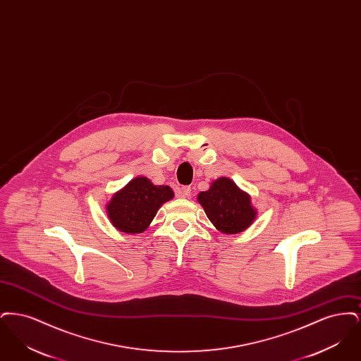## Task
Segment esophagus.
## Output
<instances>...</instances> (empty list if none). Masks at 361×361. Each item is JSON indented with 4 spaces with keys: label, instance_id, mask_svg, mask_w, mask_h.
<instances>
[{
    "label": "esophagus",
    "instance_id": "34e87169",
    "mask_svg": "<svg viewBox=\"0 0 361 361\" xmlns=\"http://www.w3.org/2000/svg\"><path fill=\"white\" fill-rule=\"evenodd\" d=\"M190 187H181L180 189V196L181 197H189L190 196Z\"/></svg>",
    "mask_w": 361,
    "mask_h": 361
}]
</instances>
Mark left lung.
Segmentation results:
<instances>
[{"label":"left lung","mask_w":361,"mask_h":361,"mask_svg":"<svg viewBox=\"0 0 361 361\" xmlns=\"http://www.w3.org/2000/svg\"><path fill=\"white\" fill-rule=\"evenodd\" d=\"M199 203L208 219L224 234H237L249 227L256 218L250 197L230 178L216 180L211 188L199 193Z\"/></svg>","instance_id":"8db88e82"}]
</instances>
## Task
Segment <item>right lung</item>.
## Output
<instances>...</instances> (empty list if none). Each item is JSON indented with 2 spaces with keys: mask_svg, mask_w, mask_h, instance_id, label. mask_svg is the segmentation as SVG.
<instances>
[{
  "mask_svg": "<svg viewBox=\"0 0 361 361\" xmlns=\"http://www.w3.org/2000/svg\"><path fill=\"white\" fill-rule=\"evenodd\" d=\"M173 195L168 185H153L149 178L137 177L111 199L106 207L109 221L123 233H142Z\"/></svg>",
  "mask_w": 361,
  "mask_h": 361,
  "instance_id": "right-lung-1",
  "label": "right lung"
}]
</instances>
